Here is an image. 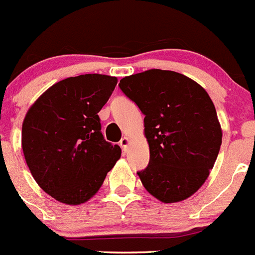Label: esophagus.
I'll use <instances>...</instances> for the list:
<instances>
[{
  "label": "esophagus",
  "mask_w": 255,
  "mask_h": 255,
  "mask_svg": "<svg viewBox=\"0 0 255 255\" xmlns=\"http://www.w3.org/2000/svg\"><path fill=\"white\" fill-rule=\"evenodd\" d=\"M129 143H130L129 138H126V136H124V138L121 139V140H120V147L123 148V152H126V150H128V147H129Z\"/></svg>",
  "instance_id": "34e87169"
}]
</instances>
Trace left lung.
I'll use <instances>...</instances> for the list:
<instances>
[{
	"mask_svg": "<svg viewBox=\"0 0 255 255\" xmlns=\"http://www.w3.org/2000/svg\"><path fill=\"white\" fill-rule=\"evenodd\" d=\"M119 87L145 116L149 163L136 172L144 188L164 203L194 194L208 177L222 143L208 93L188 76L158 69L126 76Z\"/></svg>",
	"mask_w": 255,
	"mask_h": 255,
	"instance_id": "1",
	"label": "left lung"
}]
</instances>
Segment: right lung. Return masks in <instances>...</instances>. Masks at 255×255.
<instances>
[{
  "label": "right lung",
  "mask_w": 255,
  "mask_h": 255,
  "mask_svg": "<svg viewBox=\"0 0 255 255\" xmlns=\"http://www.w3.org/2000/svg\"><path fill=\"white\" fill-rule=\"evenodd\" d=\"M116 84V78L101 74L67 78L29 108L22 152L38 185L58 202L91 199L120 158L121 148L106 141L98 116Z\"/></svg>",
  "instance_id": "1"
}]
</instances>
